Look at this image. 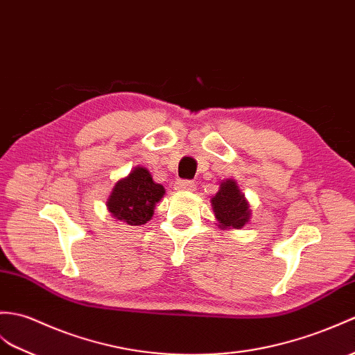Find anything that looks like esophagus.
I'll return each instance as SVG.
<instances>
[{"mask_svg":"<svg viewBox=\"0 0 355 355\" xmlns=\"http://www.w3.org/2000/svg\"><path fill=\"white\" fill-rule=\"evenodd\" d=\"M195 183L191 180H180L175 183L177 191H193Z\"/></svg>","mask_w":355,"mask_h":355,"instance_id":"34e87169","label":"esophagus"}]
</instances>
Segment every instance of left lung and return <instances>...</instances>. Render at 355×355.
<instances>
[{
  "mask_svg": "<svg viewBox=\"0 0 355 355\" xmlns=\"http://www.w3.org/2000/svg\"><path fill=\"white\" fill-rule=\"evenodd\" d=\"M211 205L224 228H242L250 220V205L233 180L220 183L219 192L211 198Z\"/></svg>",
  "mask_w": 355,
  "mask_h": 355,
  "instance_id": "1",
  "label": "left lung"
}]
</instances>
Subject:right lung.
I'll return each instance as SVG.
<instances>
[{
  "label": "right lung",
  "instance_id": "1",
  "mask_svg": "<svg viewBox=\"0 0 355 355\" xmlns=\"http://www.w3.org/2000/svg\"><path fill=\"white\" fill-rule=\"evenodd\" d=\"M164 195V187L153 181L148 169L136 168L114 184L107 207L112 215L128 225H144Z\"/></svg>",
  "mask_w": 355,
  "mask_h": 355
}]
</instances>
